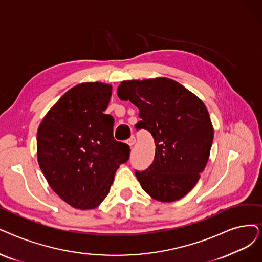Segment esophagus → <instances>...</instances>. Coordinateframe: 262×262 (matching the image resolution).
I'll list each match as a JSON object with an SVG mask.
<instances>
[{"label": "esophagus", "instance_id": "esophagus-1", "mask_svg": "<svg viewBox=\"0 0 262 262\" xmlns=\"http://www.w3.org/2000/svg\"><path fill=\"white\" fill-rule=\"evenodd\" d=\"M135 142H137V140H135L134 135H132V137L127 141V143H128V145L130 146V147H132V146L135 144Z\"/></svg>", "mask_w": 262, "mask_h": 262}]
</instances>
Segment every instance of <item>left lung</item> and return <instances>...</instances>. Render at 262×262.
I'll return each instance as SVG.
<instances>
[{"instance_id":"left-lung-1","label":"left lung","mask_w":262,"mask_h":262,"mask_svg":"<svg viewBox=\"0 0 262 262\" xmlns=\"http://www.w3.org/2000/svg\"><path fill=\"white\" fill-rule=\"evenodd\" d=\"M117 95L140 110L142 120L135 128L149 131L155 140L152 163L135 171L142 188L161 202L185 196L200 179L213 144L214 129L204 103L165 77L122 81Z\"/></svg>"}]
</instances>
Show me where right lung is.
<instances>
[{"label": "right lung", "mask_w": 262, "mask_h": 262, "mask_svg": "<svg viewBox=\"0 0 262 262\" xmlns=\"http://www.w3.org/2000/svg\"><path fill=\"white\" fill-rule=\"evenodd\" d=\"M111 96L107 83H79L50 108L37 131L41 172L51 189L79 210L96 208L129 160V145L114 139V118L104 114Z\"/></svg>", "instance_id": "add662e5"}]
</instances>
